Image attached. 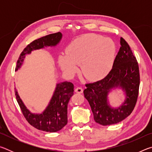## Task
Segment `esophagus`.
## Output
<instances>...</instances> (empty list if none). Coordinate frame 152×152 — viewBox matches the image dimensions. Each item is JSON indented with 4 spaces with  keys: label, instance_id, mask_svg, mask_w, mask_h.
<instances>
[{
    "label": "esophagus",
    "instance_id": "1",
    "mask_svg": "<svg viewBox=\"0 0 152 152\" xmlns=\"http://www.w3.org/2000/svg\"><path fill=\"white\" fill-rule=\"evenodd\" d=\"M75 92H76V93L81 94V93H82V92H83V89L80 88V87H77V88L75 89Z\"/></svg>",
    "mask_w": 152,
    "mask_h": 152
}]
</instances>
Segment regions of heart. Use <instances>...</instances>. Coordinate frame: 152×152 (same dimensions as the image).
I'll list each match as a JSON object with an SVG mask.
<instances>
[{
  "mask_svg": "<svg viewBox=\"0 0 152 152\" xmlns=\"http://www.w3.org/2000/svg\"><path fill=\"white\" fill-rule=\"evenodd\" d=\"M66 54L59 55L58 61L67 75L72 76L80 64L81 71L91 81L101 80L111 70L115 60V43L109 38L94 34L84 35L71 42Z\"/></svg>",
  "mask_w": 152,
  "mask_h": 152,
  "instance_id": "heart-1",
  "label": "heart"
}]
</instances>
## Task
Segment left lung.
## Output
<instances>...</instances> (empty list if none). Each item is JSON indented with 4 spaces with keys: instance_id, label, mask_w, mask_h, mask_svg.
<instances>
[{
    "instance_id": "left-lung-1",
    "label": "left lung",
    "mask_w": 152,
    "mask_h": 152,
    "mask_svg": "<svg viewBox=\"0 0 152 152\" xmlns=\"http://www.w3.org/2000/svg\"><path fill=\"white\" fill-rule=\"evenodd\" d=\"M121 48L106 77L94 83L86 84L84 97L88 101L94 119L100 125L116 124L127 118L134 109L140 87L138 63L129 45L121 37ZM122 89L126 99L119 107H112L108 102V94L112 89Z\"/></svg>"
}]
</instances>
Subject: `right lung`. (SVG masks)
<instances>
[{"label": "right lung", "mask_w": 152, "mask_h": 152, "mask_svg": "<svg viewBox=\"0 0 152 152\" xmlns=\"http://www.w3.org/2000/svg\"><path fill=\"white\" fill-rule=\"evenodd\" d=\"M61 38L62 34L58 32L44 36L29 43L20 53L17 60L15 71H17L22 66L26 55L30 54L33 50L49 46L54 47L60 43ZM15 89L17 101L23 114L33 127L39 130L53 133L61 130L67 124L68 104L74 94V84L72 82L65 81L56 84L50 102L41 114L31 112L20 98L16 88Z\"/></svg>", "instance_id": "obj_1"}]
</instances>
